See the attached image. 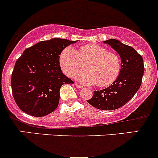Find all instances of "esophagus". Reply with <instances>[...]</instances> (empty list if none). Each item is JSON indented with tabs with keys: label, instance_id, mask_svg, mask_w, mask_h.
Masks as SVG:
<instances>
[{
	"label": "esophagus",
	"instance_id": "34e87169",
	"mask_svg": "<svg viewBox=\"0 0 158 158\" xmlns=\"http://www.w3.org/2000/svg\"><path fill=\"white\" fill-rule=\"evenodd\" d=\"M75 85H76V86L77 87V88H79V89H82V85H79V84H78V83H76V82H75Z\"/></svg>",
	"mask_w": 158,
	"mask_h": 158
}]
</instances>
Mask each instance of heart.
<instances>
[{
    "mask_svg": "<svg viewBox=\"0 0 158 158\" xmlns=\"http://www.w3.org/2000/svg\"><path fill=\"white\" fill-rule=\"evenodd\" d=\"M60 63L68 76L85 64L86 70L76 72L73 76L87 85L105 87L112 83L121 71V61L118 55L98 44H86L76 50L68 47L62 51Z\"/></svg>",
    "mask_w": 158,
    "mask_h": 158,
    "instance_id": "1",
    "label": "heart"
}]
</instances>
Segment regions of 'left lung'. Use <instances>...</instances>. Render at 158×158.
<instances>
[{"label":"left lung","instance_id":"8db88e82","mask_svg":"<svg viewBox=\"0 0 158 158\" xmlns=\"http://www.w3.org/2000/svg\"><path fill=\"white\" fill-rule=\"evenodd\" d=\"M104 44L109 45L120 56V73L111 85L95 91L92 98L87 102L98 109L111 111L125 106L138 92L144 72V60L133 47L118 40H107Z\"/></svg>","mask_w":158,"mask_h":158}]
</instances>
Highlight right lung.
Segmentation results:
<instances>
[{"mask_svg": "<svg viewBox=\"0 0 158 158\" xmlns=\"http://www.w3.org/2000/svg\"><path fill=\"white\" fill-rule=\"evenodd\" d=\"M77 41L52 38L23 51L11 76L13 96L23 112L43 117L56 109L61 86L73 83L62 72L60 56L66 47Z\"/></svg>", "mask_w": 158, "mask_h": 158, "instance_id": "1", "label": "right lung"}]
</instances>
